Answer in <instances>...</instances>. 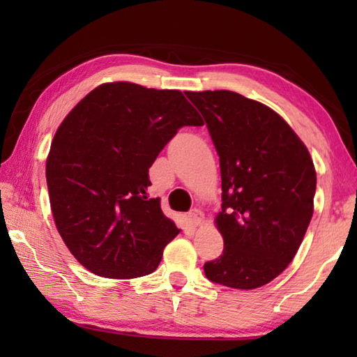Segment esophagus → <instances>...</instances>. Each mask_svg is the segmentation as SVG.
Listing matches in <instances>:
<instances>
[{"mask_svg": "<svg viewBox=\"0 0 357 357\" xmlns=\"http://www.w3.org/2000/svg\"><path fill=\"white\" fill-rule=\"evenodd\" d=\"M189 219H190L193 225L198 227V225H202V222L204 220V214L202 213L200 209H192L189 213Z\"/></svg>", "mask_w": 357, "mask_h": 357, "instance_id": "34e87169", "label": "esophagus"}]
</instances>
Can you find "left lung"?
<instances>
[{
	"mask_svg": "<svg viewBox=\"0 0 357 357\" xmlns=\"http://www.w3.org/2000/svg\"><path fill=\"white\" fill-rule=\"evenodd\" d=\"M206 121L220 160L223 253L204 274L238 289L285 271L313 215L317 173L309 149L280 114L233 91L185 93Z\"/></svg>",
	"mask_w": 357,
	"mask_h": 357,
	"instance_id": "obj_1",
	"label": "left lung"
}]
</instances>
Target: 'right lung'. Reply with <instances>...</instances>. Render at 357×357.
Masks as SVG:
<instances>
[{
	"label": "right lung",
	"mask_w": 357,
	"mask_h": 357,
	"mask_svg": "<svg viewBox=\"0 0 357 357\" xmlns=\"http://www.w3.org/2000/svg\"><path fill=\"white\" fill-rule=\"evenodd\" d=\"M183 126H203L183 93L104 83L64 118L45 176L59 234L77 261L107 279L154 273L179 229L148 197L149 167Z\"/></svg>",
	"instance_id": "obj_1"
}]
</instances>
